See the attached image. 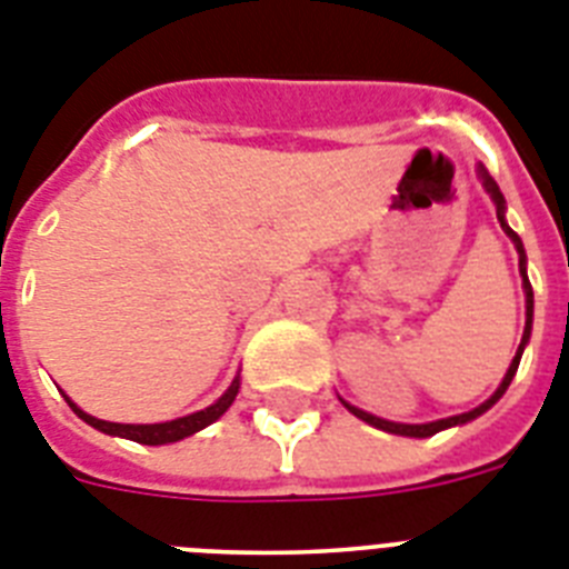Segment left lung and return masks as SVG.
<instances>
[{
  "instance_id": "left-lung-1",
  "label": "left lung",
  "mask_w": 569,
  "mask_h": 569,
  "mask_svg": "<svg viewBox=\"0 0 569 569\" xmlns=\"http://www.w3.org/2000/svg\"><path fill=\"white\" fill-rule=\"evenodd\" d=\"M480 179H483V188L489 190L491 199H495V208H498V219H500V228H503L506 233H509V240L515 242V248H518V266H520V274H523V292H527V327H523V338H520V347L518 352H515L512 365H509V370H506L503 381H500V388L495 390V396L491 399H486L480 408L469 410V413H460V417H448V419H437V422H428V425H402V422H388V419H379V417H370V413H365V410L352 408V405H347V408L356 413L358 419H365V422L376 425V428H381V431L388 433H399V437H433V433L446 431V428H451V425H462V422H471V419H477L480 413H486V410L491 408V405L498 402L500 396L506 393V388H509V381H512V376L518 373V365H520V352H523V343L529 341V332H532V286H529V277H527V254H523V242H520L518 233L512 231V228L506 226L503 219V211H506V202H503V193H500L498 181L491 179L489 170H486L483 164H480Z\"/></svg>"
}]
</instances>
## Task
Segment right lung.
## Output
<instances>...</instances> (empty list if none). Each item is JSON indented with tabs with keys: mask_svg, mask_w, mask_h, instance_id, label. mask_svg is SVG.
I'll list each match as a JSON object with an SVG mask.
<instances>
[{
	"mask_svg": "<svg viewBox=\"0 0 569 569\" xmlns=\"http://www.w3.org/2000/svg\"><path fill=\"white\" fill-rule=\"evenodd\" d=\"M237 390H240V379H233L231 388H228L226 393L219 396V399L211 405V408L199 410V413H190V417L173 419V422H159V425L103 422V419H94V417H89V413H83V410H80L78 405L71 402V399H66V402L71 405V410H74V413H78V417L83 419V422H89V425H92V428H98V431L112 433V437L132 439V442H141V446H167V442H179V439L190 437V433L202 431V428H208V425H211V422H217V419L222 417V413H226L228 408H231Z\"/></svg>",
	"mask_w": 569,
	"mask_h": 569,
	"instance_id": "right-lung-1",
	"label": "right lung"
}]
</instances>
